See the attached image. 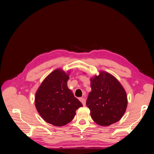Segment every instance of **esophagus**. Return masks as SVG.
Masks as SVG:
<instances>
[{
	"label": "esophagus",
	"mask_w": 154,
	"mask_h": 154,
	"mask_svg": "<svg viewBox=\"0 0 154 154\" xmlns=\"http://www.w3.org/2000/svg\"><path fill=\"white\" fill-rule=\"evenodd\" d=\"M79 100L83 103V105L85 106L86 105V99L84 98H80Z\"/></svg>",
	"instance_id": "34e87169"
}]
</instances>
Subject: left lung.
Segmentation results:
<instances>
[{
	"instance_id": "left-lung-1",
	"label": "left lung",
	"mask_w": 154,
	"mask_h": 154,
	"mask_svg": "<svg viewBox=\"0 0 154 154\" xmlns=\"http://www.w3.org/2000/svg\"><path fill=\"white\" fill-rule=\"evenodd\" d=\"M90 81L91 91L86 105L91 111L92 119L101 126H109L119 121L126 112L128 102L120 82L103 71Z\"/></svg>"
}]
</instances>
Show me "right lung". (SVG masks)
Returning a JSON list of instances; mask_svg holds the SVG:
<instances>
[{
	"label": "right lung",
	"instance_id": "1",
	"mask_svg": "<svg viewBox=\"0 0 154 154\" xmlns=\"http://www.w3.org/2000/svg\"><path fill=\"white\" fill-rule=\"evenodd\" d=\"M70 71L56 69L39 86L35 96V104L39 115L46 122L62 127L73 120L76 110L83 106L67 87Z\"/></svg>",
	"mask_w": 154,
	"mask_h": 154
}]
</instances>
